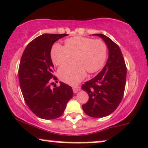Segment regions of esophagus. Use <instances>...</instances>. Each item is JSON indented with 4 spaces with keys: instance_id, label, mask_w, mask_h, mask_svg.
<instances>
[{
    "instance_id": "obj_1",
    "label": "esophagus",
    "mask_w": 148,
    "mask_h": 148,
    "mask_svg": "<svg viewBox=\"0 0 148 148\" xmlns=\"http://www.w3.org/2000/svg\"><path fill=\"white\" fill-rule=\"evenodd\" d=\"M79 90H80V87H79V86H73V91L75 93H77V92L79 91Z\"/></svg>"
}]
</instances>
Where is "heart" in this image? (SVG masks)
<instances>
[{
    "label": "heart",
    "mask_w": 148,
    "mask_h": 148,
    "mask_svg": "<svg viewBox=\"0 0 148 148\" xmlns=\"http://www.w3.org/2000/svg\"><path fill=\"white\" fill-rule=\"evenodd\" d=\"M107 46L101 39L84 36H74L64 41V47L55 43L51 48L50 57L55 65L61 66L73 57L75 65L65 66L58 71L60 79L69 84L79 83L85 77L86 71L94 73L102 69L107 57Z\"/></svg>",
    "instance_id": "b5f03b06"
}]
</instances>
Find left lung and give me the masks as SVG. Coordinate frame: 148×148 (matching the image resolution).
<instances>
[{"instance_id": "left-lung-1", "label": "left lung", "mask_w": 148, "mask_h": 148, "mask_svg": "<svg viewBox=\"0 0 148 148\" xmlns=\"http://www.w3.org/2000/svg\"><path fill=\"white\" fill-rule=\"evenodd\" d=\"M101 37L109 50V57L103 69L91 80L86 82L82 89L88 94V100L82 105L88 116L102 118L116 110L124 95L127 67L119 46L110 38L102 34Z\"/></svg>"}]
</instances>
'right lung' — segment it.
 Wrapping results in <instances>:
<instances>
[{
  "label": "right lung",
  "mask_w": 148,
  "mask_h": 148,
  "mask_svg": "<svg viewBox=\"0 0 148 148\" xmlns=\"http://www.w3.org/2000/svg\"><path fill=\"white\" fill-rule=\"evenodd\" d=\"M67 35L43 34L37 36L26 46L21 59L18 79L24 100L29 109L42 119L60 117L73 95L71 86L62 82L59 86L50 88L57 80L53 75L51 48L55 41Z\"/></svg>",
  "instance_id": "obj_1"
}]
</instances>
